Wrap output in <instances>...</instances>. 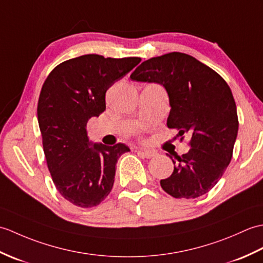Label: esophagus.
Segmentation results:
<instances>
[{
    "label": "esophagus",
    "instance_id": "esophagus-1",
    "mask_svg": "<svg viewBox=\"0 0 263 263\" xmlns=\"http://www.w3.org/2000/svg\"><path fill=\"white\" fill-rule=\"evenodd\" d=\"M137 153L139 155H142L145 159H151V157L155 156V152H152V151H146V149H138Z\"/></svg>",
    "mask_w": 263,
    "mask_h": 263
}]
</instances>
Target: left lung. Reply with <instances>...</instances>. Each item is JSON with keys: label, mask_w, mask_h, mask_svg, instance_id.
<instances>
[{"label": "left lung", "mask_w": 263, "mask_h": 263, "mask_svg": "<svg viewBox=\"0 0 263 263\" xmlns=\"http://www.w3.org/2000/svg\"><path fill=\"white\" fill-rule=\"evenodd\" d=\"M130 79L164 87L171 107L167 127L191 137L188 153L168 155L174 170L161 180L162 189L179 199L207 194L229 166L238 132L230 86L214 69L178 51L143 62Z\"/></svg>", "instance_id": "obj_1"}]
</instances>
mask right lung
<instances>
[{
  "mask_svg": "<svg viewBox=\"0 0 263 263\" xmlns=\"http://www.w3.org/2000/svg\"><path fill=\"white\" fill-rule=\"evenodd\" d=\"M141 62L139 57L90 54L63 62L46 79L37 115L48 170L58 192L82 208L98 206L112 189L125 144H93L86 133L92 117L106 110V92Z\"/></svg>",
  "mask_w": 263,
  "mask_h": 263,
  "instance_id": "right-lung-1",
  "label": "right lung"
}]
</instances>
